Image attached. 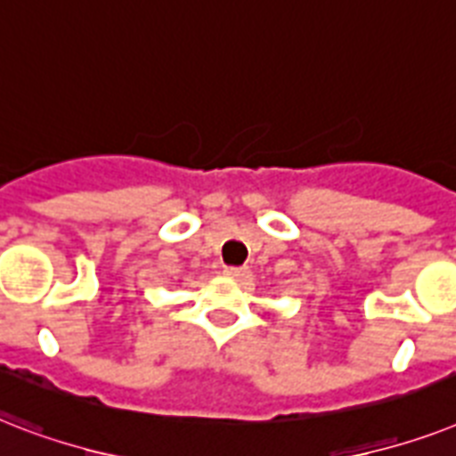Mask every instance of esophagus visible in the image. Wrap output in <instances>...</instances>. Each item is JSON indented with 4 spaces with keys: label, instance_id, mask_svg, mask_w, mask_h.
<instances>
[{
    "label": "esophagus",
    "instance_id": "34e87169",
    "mask_svg": "<svg viewBox=\"0 0 456 456\" xmlns=\"http://www.w3.org/2000/svg\"><path fill=\"white\" fill-rule=\"evenodd\" d=\"M224 275L231 280H247L249 278V268H235V265H228V268H224Z\"/></svg>",
    "mask_w": 456,
    "mask_h": 456
}]
</instances>
